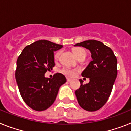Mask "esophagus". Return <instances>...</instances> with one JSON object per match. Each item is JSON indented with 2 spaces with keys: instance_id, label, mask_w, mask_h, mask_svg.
<instances>
[{
  "instance_id": "34e87169",
  "label": "esophagus",
  "mask_w": 131,
  "mask_h": 131,
  "mask_svg": "<svg viewBox=\"0 0 131 131\" xmlns=\"http://www.w3.org/2000/svg\"><path fill=\"white\" fill-rule=\"evenodd\" d=\"M72 81V79H71L67 78V81L68 82H70V81Z\"/></svg>"
}]
</instances>
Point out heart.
Returning <instances> with one entry per match:
<instances>
[{
  "label": "heart",
  "mask_w": 131,
  "mask_h": 131,
  "mask_svg": "<svg viewBox=\"0 0 131 131\" xmlns=\"http://www.w3.org/2000/svg\"><path fill=\"white\" fill-rule=\"evenodd\" d=\"M73 53L75 54L76 57L78 58H79L80 56H86V52L84 50L83 48H75L73 49ZM61 54V51H58L56 53L55 55H54V59L56 60H58L59 57H60V55ZM77 70V69H71V68H63L60 71L63 74L66 75L68 76V77H73V76L75 75L76 74V71Z\"/></svg>",
  "instance_id": "b5f03b06"
}]
</instances>
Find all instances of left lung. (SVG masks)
I'll return each instance as SVG.
<instances>
[{"label":"left lung","instance_id":"obj_1","mask_svg":"<svg viewBox=\"0 0 131 131\" xmlns=\"http://www.w3.org/2000/svg\"><path fill=\"white\" fill-rule=\"evenodd\" d=\"M75 46L89 49L91 53V61L82 73L90 81L75 91V95L80 106L89 112H94L106 103L112 92L117 75V60L110 47L96 40H88Z\"/></svg>","mask_w":131,"mask_h":131}]
</instances>
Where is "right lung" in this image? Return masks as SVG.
<instances>
[{
  "label": "right lung",
  "instance_id": "right-lung-1",
  "mask_svg": "<svg viewBox=\"0 0 131 131\" xmlns=\"http://www.w3.org/2000/svg\"><path fill=\"white\" fill-rule=\"evenodd\" d=\"M63 46L47 40L27 45L17 60L16 79L25 104L36 111H43L52 105L60 86L66 82L62 73L47 78L45 73L55 66L54 52Z\"/></svg>",
  "mask_w": 131,
  "mask_h": 131
}]
</instances>
